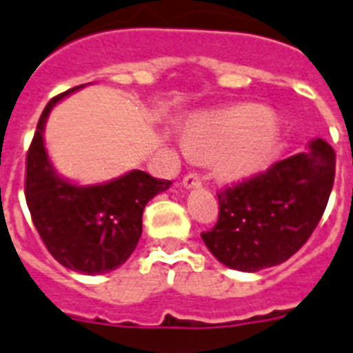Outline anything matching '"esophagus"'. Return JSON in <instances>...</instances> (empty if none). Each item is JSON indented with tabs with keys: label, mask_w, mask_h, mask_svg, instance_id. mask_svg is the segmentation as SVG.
<instances>
[{
	"label": "esophagus",
	"mask_w": 353,
	"mask_h": 353,
	"mask_svg": "<svg viewBox=\"0 0 353 353\" xmlns=\"http://www.w3.org/2000/svg\"><path fill=\"white\" fill-rule=\"evenodd\" d=\"M201 185V177H199L198 172H188L187 176L183 177V187L185 188H194Z\"/></svg>",
	"instance_id": "34e87169"
}]
</instances>
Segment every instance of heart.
<instances>
[{"mask_svg":"<svg viewBox=\"0 0 353 353\" xmlns=\"http://www.w3.org/2000/svg\"><path fill=\"white\" fill-rule=\"evenodd\" d=\"M279 141L276 122L268 110L252 104L196 119L185 135V146L194 157L214 161L218 174L232 181L263 170Z\"/></svg>","mask_w":353,"mask_h":353,"instance_id":"obj_1","label":"heart"}]
</instances>
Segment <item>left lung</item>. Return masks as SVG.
<instances>
[{
    "label": "left lung",
    "instance_id": "1",
    "mask_svg": "<svg viewBox=\"0 0 353 353\" xmlns=\"http://www.w3.org/2000/svg\"><path fill=\"white\" fill-rule=\"evenodd\" d=\"M334 177V148L323 139L312 141L307 152L220 190L218 221L201 232L205 245L238 271L285 262L319 225Z\"/></svg>",
    "mask_w": 353,
    "mask_h": 353
}]
</instances>
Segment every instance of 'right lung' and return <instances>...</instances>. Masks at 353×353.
I'll return each instance as SVG.
<instances>
[{"mask_svg": "<svg viewBox=\"0 0 353 353\" xmlns=\"http://www.w3.org/2000/svg\"><path fill=\"white\" fill-rule=\"evenodd\" d=\"M80 88L52 97L41 112L25 161V199L57 262L79 273L101 274L130 258L143 232L144 207L172 181L133 170L106 185L77 187L54 174L43 146V126L51 108Z\"/></svg>", "mask_w": 353, "mask_h": 353, "instance_id": "right-lung-1", "label": "right lung"}]
</instances>
